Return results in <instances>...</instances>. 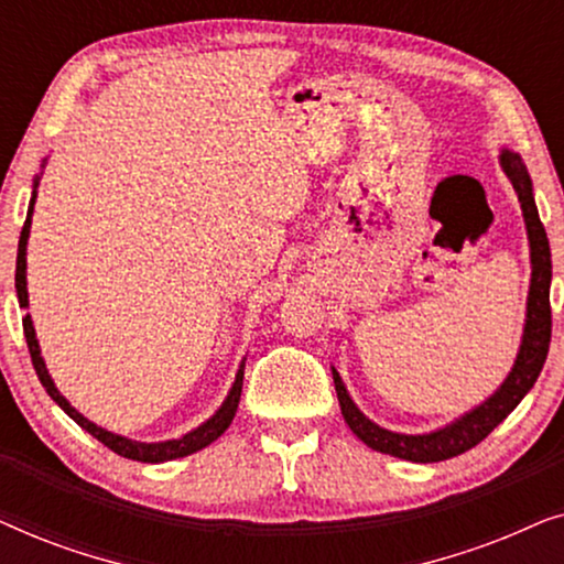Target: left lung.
<instances>
[{
	"label": "left lung",
	"mask_w": 564,
	"mask_h": 564,
	"mask_svg": "<svg viewBox=\"0 0 564 564\" xmlns=\"http://www.w3.org/2000/svg\"><path fill=\"white\" fill-rule=\"evenodd\" d=\"M500 166L508 180H511L516 195H519L523 223H527L529 251H531V284L527 297V323H523V336L519 354H516L513 369L508 372L503 384L492 395L473 411L459 415L457 421L446 423L444 429L431 431V434H395L377 426L359 411L357 403L346 392L341 377L334 369V384L338 405H341L344 421L349 429L365 442L369 449L390 454V457L408 462H442L457 454H465L482 442L498 423H503L508 413L521 403L523 395L534 388L539 372H542L546 351H550L552 338V307H550V282H552V253L546 230L539 220V210L534 203V189H531V176L523 166L519 153L503 149L500 151Z\"/></svg>",
	"instance_id": "left-lung-1"
}]
</instances>
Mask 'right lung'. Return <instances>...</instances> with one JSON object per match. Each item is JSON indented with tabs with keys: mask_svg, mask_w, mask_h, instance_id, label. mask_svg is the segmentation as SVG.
<instances>
[{
	"mask_svg": "<svg viewBox=\"0 0 564 564\" xmlns=\"http://www.w3.org/2000/svg\"><path fill=\"white\" fill-rule=\"evenodd\" d=\"M37 176H35V184H33V197H30V205H28V218H25V226H22V234H20V243H18V269H14V288H18V300H20V307H28V238H30V223H33V207H35V197H37ZM22 328H25V341H28V349H30V359H33V367L37 372V380L45 388V392L56 400L61 405V411H64L68 419H74L76 423L84 431H89L91 436L97 438V442H102L107 449H112L115 454H120V457L126 459H135V462H149V465H159V462H169V459H180V457H187V454H195L199 449H205L207 444H213L215 438H218L223 431L230 426V421H234V415L238 411V400H241V388H243V367H246V359L241 361V367H238L236 372V382L234 388H230L228 398L223 400V405L215 411V415H210L203 426L192 429L189 434H184L180 438H169V442H153V444H145V442H133V438H126L120 434H112V431L107 429H99L97 423H91L89 419H84V415L76 411V408L68 403V400L61 395L56 384H53L48 369H45V361L41 357V346H37V338H35V328H33V321H30V315L22 318Z\"/></svg>",
	"mask_w": 564,
	"mask_h": 564,
	"instance_id": "1",
	"label": "right lung"
}]
</instances>
